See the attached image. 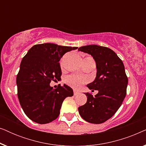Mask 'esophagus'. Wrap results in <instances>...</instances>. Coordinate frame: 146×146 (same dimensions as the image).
Listing matches in <instances>:
<instances>
[{"label":"esophagus","instance_id":"1","mask_svg":"<svg viewBox=\"0 0 146 146\" xmlns=\"http://www.w3.org/2000/svg\"><path fill=\"white\" fill-rule=\"evenodd\" d=\"M78 94V92L77 90H74V96H76Z\"/></svg>","mask_w":146,"mask_h":146}]
</instances>
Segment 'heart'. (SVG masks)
<instances>
[{
    "instance_id": "obj_1",
    "label": "heart",
    "mask_w": 146,
    "mask_h": 146,
    "mask_svg": "<svg viewBox=\"0 0 146 146\" xmlns=\"http://www.w3.org/2000/svg\"><path fill=\"white\" fill-rule=\"evenodd\" d=\"M86 58H92L86 57ZM66 82L68 84L74 88H80L86 82L87 79L86 78L77 76H70L66 78Z\"/></svg>"
}]
</instances>
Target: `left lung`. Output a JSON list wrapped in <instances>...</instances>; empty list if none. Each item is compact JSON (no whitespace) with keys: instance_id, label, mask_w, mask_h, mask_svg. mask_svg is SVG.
Returning a JSON list of instances; mask_svg holds the SVG:
<instances>
[{"instance_id":"8db88e82","label":"left lung","mask_w":146,"mask_h":146,"mask_svg":"<svg viewBox=\"0 0 146 146\" xmlns=\"http://www.w3.org/2000/svg\"><path fill=\"white\" fill-rule=\"evenodd\" d=\"M78 51L90 54L96 64V77L87 85L98 91L95 96L86 93L87 102L78 108L80 116L88 122L102 123L111 118L121 106L125 95L127 77L123 62L112 50L98 45H87Z\"/></svg>"}]
</instances>
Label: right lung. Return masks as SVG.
<instances>
[{"label": "right lung", "instance_id": "obj_1", "mask_svg": "<svg viewBox=\"0 0 146 146\" xmlns=\"http://www.w3.org/2000/svg\"><path fill=\"white\" fill-rule=\"evenodd\" d=\"M78 47L52 43L33 46L22 60L17 76L18 98L25 114L40 124L57 118L64 100L72 96L73 90L60 84L54 89L52 80L60 79L59 61L65 53Z\"/></svg>", "mask_w": 146, "mask_h": 146}]
</instances>
